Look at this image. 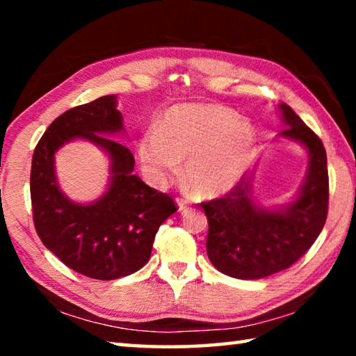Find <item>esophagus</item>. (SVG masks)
I'll list each match as a JSON object with an SVG mask.
<instances>
[{"label": "esophagus", "instance_id": "1", "mask_svg": "<svg viewBox=\"0 0 356 356\" xmlns=\"http://www.w3.org/2000/svg\"><path fill=\"white\" fill-rule=\"evenodd\" d=\"M177 202V207H179V212H185L186 207H188V202H186L185 200H182V197H177L176 200Z\"/></svg>", "mask_w": 356, "mask_h": 356}]
</instances>
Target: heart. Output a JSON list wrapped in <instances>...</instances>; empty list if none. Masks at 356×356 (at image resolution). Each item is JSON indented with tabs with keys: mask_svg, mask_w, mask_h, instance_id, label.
I'll use <instances>...</instances> for the list:
<instances>
[{
	"mask_svg": "<svg viewBox=\"0 0 356 356\" xmlns=\"http://www.w3.org/2000/svg\"><path fill=\"white\" fill-rule=\"evenodd\" d=\"M256 131L237 113L215 104L172 106L138 141L143 172L163 185L180 171L201 200L231 191L250 170L256 155Z\"/></svg>",
	"mask_w": 356,
	"mask_h": 356,
	"instance_id": "obj_1",
	"label": "heart"
}]
</instances>
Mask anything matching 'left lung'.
<instances>
[{"label":"left lung","mask_w":356,"mask_h":356,"mask_svg":"<svg viewBox=\"0 0 356 356\" xmlns=\"http://www.w3.org/2000/svg\"><path fill=\"white\" fill-rule=\"evenodd\" d=\"M280 131L308 152L305 182L292 201L264 207L254 201L252 176L225 197L202 202L209 220L207 256L216 270L237 280H261L291 267L311 248L328 213L327 152L291 106L280 105Z\"/></svg>","instance_id":"left-lung-1"}]
</instances>
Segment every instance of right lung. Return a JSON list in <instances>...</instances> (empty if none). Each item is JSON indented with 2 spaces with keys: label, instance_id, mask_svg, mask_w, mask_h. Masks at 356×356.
I'll return each instance as SVG.
<instances>
[{
  "label": "right lung",
  "instance_id": "right-lung-1",
  "mask_svg": "<svg viewBox=\"0 0 356 356\" xmlns=\"http://www.w3.org/2000/svg\"><path fill=\"white\" fill-rule=\"evenodd\" d=\"M116 95H104L56 118L34 149L31 202L42 243L69 268L92 280H118L146 265L161 222L176 212L172 197L134 174ZM74 139H86L111 159V184L99 200L72 202L58 188L54 154Z\"/></svg>",
  "mask_w": 356,
  "mask_h": 356
}]
</instances>
